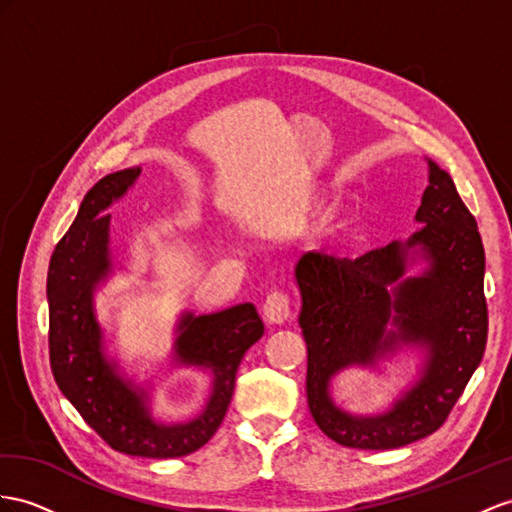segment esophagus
Listing matches in <instances>:
<instances>
[{"instance_id": "34e87169", "label": "esophagus", "mask_w": 512, "mask_h": 512, "mask_svg": "<svg viewBox=\"0 0 512 512\" xmlns=\"http://www.w3.org/2000/svg\"><path fill=\"white\" fill-rule=\"evenodd\" d=\"M264 318L270 324H283L290 318V298L283 292H270L264 300Z\"/></svg>"}]
</instances>
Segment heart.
Returning <instances> with one entry per match:
<instances>
[{"label":"heart","mask_w":512,"mask_h":512,"mask_svg":"<svg viewBox=\"0 0 512 512\" xmlns=\"http://www.w3.org/2000/svg\"><path fill=\"white\" fill-rule=\"evenodd\" d=\"M318 209H320V196L307 194L296 205V220L305 222L313 214H316ZM352 225H355V216H352L350 209H346V207H333V209H329V212H326L320 218L318 227H316V240L322 242V244L339 242V240L346 238V235L350 233Z\"/></svg>","instance_id":"heart-1"}]
</instances>
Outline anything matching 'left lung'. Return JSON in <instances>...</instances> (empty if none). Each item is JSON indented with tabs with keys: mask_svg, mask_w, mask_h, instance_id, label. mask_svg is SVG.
<instances>
[{
	"mask_svg": "<svg viewBox=\"0 0 512 512\" xmlns=\"http://www.w3.org/2000/svg\"><path fill=\"white\" fill-rule=\"evenodd\" d=\"M419 227L357 259L305 253L296 264L298 324L307 344V402L339 445L391 450L432 435L461 398L487 346L484 248L476 218L452 177L428 160ZM417 258L419 275L405 272ZM404 347L423 352L416 381L383 414L337 407L330 381L348 367L377 365Z\"/></svg>",
	"mask_w": 512,
	"mask_h": 512,
	"instance_id": "obj_1",
	"label": "left lung"
}]
</instances>
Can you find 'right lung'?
I'll list each match as a JSON object with an SVG mask.
<instances>
[{"mask_svg": "<svg viewBox=\"0 0 512 512\" xmlns=\"http://www.w3.org/2000/svg\"><path fill=\"white\" fill-rule=\"evenodd\" d=\"M142 168L106 175L88 190L71 229L58 242L47 272L49 361L56 383L84 422L110 448L129 456L177 458L192 454L214 437L233 396L240 361L264 335L253 303L177 322L173 363L212 374L205 409L188 422L164 424L151 409L149 385L121 372L106 350L97 320L95 292L114 272L110 209L134 186Z\"/></svg>", "mask_w": 512, "mask_h": 512, "instance_id": "add662e5", "label": "right lung"}]
</instances>
